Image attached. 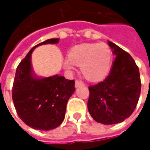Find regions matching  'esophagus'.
I'll use <instances>...</instances> for the list:
<instances>
[{
  "label": "esophagus",
  "instance_id": "obj_1",
  "mask_svg": "<svg viewBox=\"0 0 150 150\" xmlns=\"http://www.w3.org/2000/svg\"><path fill=\"white\" fill-rule=\"evenodd\" d=\"M82 86H84L83 82L77 79V80L75 81V88H79V87H82Z\"/></svg>",
  "mask_w": 150,
  "mask_h": 150
}]
</instances>
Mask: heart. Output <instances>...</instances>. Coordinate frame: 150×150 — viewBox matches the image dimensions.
Wrapping results in <instances>:
<instances>
[{
    "label": "heart",
    "mask_w": 150,
    "mask_h": 150,
    "mask_svg": "<svg viewBox=\"0 0 150 150\" xmlns=\"http://www.w3.org/2000/svg\"><path fill=\"white\" fill-rule=\"evenodd\" d=\"M112 52L105 43H85L73 47L68 58L64 59L63 66L72 70L74 66H80L81 72L90 81L104 79L110 71Z\"/></svg>",
    "instance_id": "heart-1"
}]
</instances>
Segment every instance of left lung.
I'll list each match as a JSON object with an SVG mask.
<instances>
[{
    "mask_svg": "<svg viewBox=\"0 0 150 150\" xmlns=\"http://www.w3.org/2000/svg\"><path fill=\"white\" fill-rule=\"evenodd\" d=\"M116 59L104 81L90 86L88 108L96 122L113 125L129 118L141 94L138 67L129 53L108 41Z\"/></svg>",
    "mask_w": 150,
    "mask_h": 150,
    "instance_id": "1",
    "label": "left lung"
}]
</instances>
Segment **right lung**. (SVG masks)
<instances>
[{"mask_svg":"<svg viewBox=\"0 0 150 150\" xmlns=\"http://www.w3.org/2000/svg\"><path fill=\"white\" fill-rule=\"evenodd\" d=\"M59 41L47 39L34 46L17 67L12 90L13 104L21 120L34 129L47 131L60 125L67 101L75 90V80L58 75L38 78L32 70L33 50L38 46L56 44Z\"/></svg>","mask_w":150,"mask_h":150,"instance_id":"right-lung-1","label":"right lung"}]
</instances>
